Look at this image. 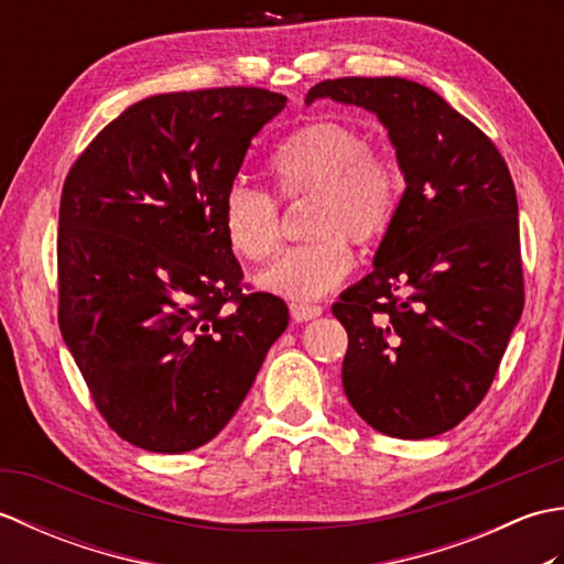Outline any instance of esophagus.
<instances>
[{
  "mask_svg": "<svg viewBox=\"0 0 564 564\" xmlns=\"http://www.w3.org/2000/svg\"><path fill=\"white\" fill-rule=\"evenodd\" d=\"M322 315V307L313 305V303H291V317L295 322H307V319H315Z\"/></svg>",
  "mask_w": 564,
  "mask_h": 564,
  "instance_id": "34e87169",
  "label": "esophagus"
}]
</instances>
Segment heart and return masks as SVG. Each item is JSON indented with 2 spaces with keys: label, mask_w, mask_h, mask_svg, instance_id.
<instances>
[{
  "label": "heart",
  "mask_w": 564,
  "mask_h": 564,
  "mask_svg": "<svg viewBox=\"0 0 564 564\" xmlns=\"http://www.w3.org/2000/svg\"><path fill=\"white\" fill-rule=\"evenodd\" d=\"M273 186L285 203L313 198L305 235L313 242L293 247L259 275L263 291L313 301L351 273L354 251L380 242L392 227L404 191L400 164L370 150L351 123L319 118L305 123L273 152ZM223 235L239 259L261 263L281 245V208L269 194L232 186L223 198Z\"/></svg>",
  "instance_id": "1"
}]
</instances>
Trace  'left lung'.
<instances>
[{
	"label": "left lung",
	"instance_id": "8db88e82",
	"mask_svg": "<svg viewBox=\"0 0 564 564\" xmlns=\"http://www.w3.org/2000/svg\"><path fill=\"white\" fill-rule=\"evenodd\" d=\"M322 97L373 111L406 182L376 269L332 305L344 392L380 434L438 436L482 402L521 317L517 188L495 142L422 84L325 79L305 101Z\"/></svg>",
	"mask_w": 564,
	"mask_h": 564
}]
</instances>
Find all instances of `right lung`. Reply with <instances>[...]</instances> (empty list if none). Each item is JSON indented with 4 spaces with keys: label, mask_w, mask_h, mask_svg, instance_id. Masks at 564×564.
<instances>
[{
    "label": "right lung",
    "mask_w": 564,
    "mask_h": 564,
    "mask_svg": "<svg viewBox=\"0 0 564 564\" xmlns=\"http://www.w3.org/2000/svg\"><path fill=\"white\" fill-rule=\"evenodd\" d=\"M285 106L261 87L172 91L106 126L65 178L57 322L118 436L186 453L230 422L289 307L245 289L223 198Z\"/></svg>",
    "instance_id": "right-lung-1"
}]
</instances>
